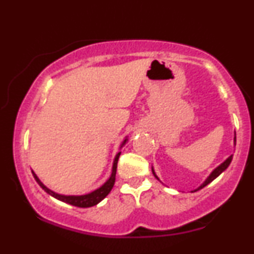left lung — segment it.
<instances>
[{"label":"left lung","instance_id":"8db88e82","mask_svg":"<svg viewBox=\"0 0 254 254\" xmlns=\"http://www.w3.org/2000/svg\"><path fill=\"white\" fill-rule=\"evenodd\" d=\"M235 138H237V137H234V142L237 141V139H235ZM232 159H233V155H230V156L228 157V159L226 160V161H223L222 164H221L220 166H218V167L215 168V170L212 171L211 173H210V176H209L208 178H206V179H205V182H204V183L202 184V185H200L199 188H198V189H196V190H194V191H198V190H200V189H203L204 186H206V185H208V184H210V183L212 182V180H214V179H216V178H217L218 176H220V174L222 173L223 171H226V170H227V167H228L230 162H232ZM151 171H153V174H154V177H155L156 179L159 180V178H157V176H156V174H155V172H154L153 168H151ZM194 191H192V192H194Z\"/></svg>","mask_w":254,"mask_h":254}]
</instances>
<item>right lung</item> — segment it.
Instances as JSON below:
<instances>
[{"instance_id":"obj_1","label":"right lung","mask_w":254,"mask_h":254,"mask_svg":"<svg viewBox=\"0 0 254 254\" xmlns=\"http://www.w3.org/2000/svg\"><path fill=\"white\" fill-rule=\"evenodd\" d=\"M127 138H125L123 141V143H122V145H121V148L123 147L125 143H127ZM119 155H121V151H119V153L115 157V161H113V166H112V173H111V177L107 179V182L105 183L104 185H101L100 188L97 189V190L90 192V193L82 194V196H64V194L56 193V192L51 191L50 189L46 188V186L44 185L42 182H40V179L37 177V174L34 173L33 171H32V174H33L36 182L39 184L40 188H42L43 190L46 192V193L51 194V196L56 198V199L62 200V202H64V203L70 204V205L78 206V208H89V206L97 205L99 202H101V200H103L104 198L110 193V191L112 190L113 185H115V182H116V172H117V164H118Z\"/></svg>"}]
</instances>
